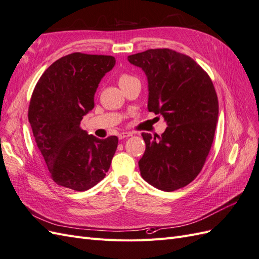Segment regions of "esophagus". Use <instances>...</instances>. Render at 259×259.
<instances>
[{"label": "esophagus", "instance_id": "obj_1", "mask_svg": "<svg viewBox=\"0 0 259 259\" xmlns=\"http://www.w3.org/2000/svg\"><path fill=\"white\" fill-rule=\"evenodd\" d=\"M132 135H133V133H131V132H123V133H120V134L117 135V137H119V139H124V138L130 137Z\"/></svg>", "mask_w": 259, "mask_h": 259}]
</instances>
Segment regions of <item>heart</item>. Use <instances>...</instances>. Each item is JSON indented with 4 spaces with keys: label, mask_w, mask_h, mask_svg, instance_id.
Segmentation results:
<instances>
[{
    "label": "heart",
    "mask_w": 259,
    "mask_h": 259,
    "mask_svg": "<svg viewBox=\"0 0 259 259\" xmlns=\"http://www.w3.org/2000/svg\"><path fill=\"white\" fill-rule=\"evenodd\" d=\"M135 81H138V80L136 79L135 76H133L128 73H122L119 76V84H120L121 88H122V86H125V85H127V84H130L132 82H135Z\"/></svg>",
    "instance_id": "heart-1"
}]
</instances>
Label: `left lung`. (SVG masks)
Listing matches in <instances>:
<instances>
[{"instance_id": "8db88e82", "label": "left lung", "mask_w": 259, "mask_h": 259, "mask_svg": "<svg viewBox=\"0 0 259 259\" xmlns=\"http://www.w3.org/2000/svg\"><path fill=\"white\" fill-rule=\"evenodd\" d=\"M127 59L148 77V110L163 115L168 125L161 136L142 134L146 150L138 162L140 174L160 190L180 189L200 174L213 145L218 119L214 84L191 57L173 50H148Z\"/></svg>"}]
</instances>
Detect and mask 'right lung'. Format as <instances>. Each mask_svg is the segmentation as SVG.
<instances>
[{
	"instance_id": "right-lung-1",
	"label": "right lung",
	"mask_w": 259,
	"mask_h": 259,
	"mask_svg": "<svg viewBox=\"0 0 259 259\" xmlns=\"http://www.w3.org/2000/svg\"><path fill=\"white\" fill-rule=\"evenodd\" d=\"M114 65L113 56L69 54L45 70L33 90L28 119L50 176L60 187L89 190L110 167L119 139L88 135L80 123Z\"/></svg>"
}]
</instances>
